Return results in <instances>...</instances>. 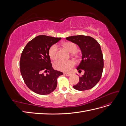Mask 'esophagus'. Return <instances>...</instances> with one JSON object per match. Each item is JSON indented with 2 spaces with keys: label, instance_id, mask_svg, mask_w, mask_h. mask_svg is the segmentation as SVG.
Wrapping results in <instances>:
<instances>
[{
  "label": "esophagus",
  "instance_id": "1",
  "mask_svg": "<svg viewBox=\"0 0 126 126\" xmlns=\"http://www.w3.org/2000/svg\"><path fill=\"white\" fill-rule=\"evenodd\" d=\"M64 75H65V76H71V74H70V73H67V72H66V73H64Z\"/></svg>",
  "mask_w": 126,
  "mask_h": 126
}]
</instances>
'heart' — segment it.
Listing matches in <instances>:
<instances>
[{"label":"heart","instance_id":"heart-1","mask_svg":"<svg viewBox=\"0 0 126 126\" xmlns=\"http://www.w3.org/2000/svg\"><path fill=\"white\" fill-rule=\"evenodd\" d=\"M63 46L71 53L72 56H77V52H76L78 50V47L75 43L69 41L64 42L63 44ZM58 46L56 44L52 45L49 48L48 54L51 59L56 60L58 59ZM74 62L71 60L68 61L59 60L54 63V67L55 69L58 70L67 72L69 71L71 69V68L74 67Z\"/></svg>","mask_w":126,"mask_h":126}]
</instances>
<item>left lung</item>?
Instances as JSON below:
<instances>
[{
	"mask_svg": "<svg viewBox=\"0 0 126 126\" xmlns=\"http://www.w3.org/2000/svg\"><path fill=\"white\" fill-rule=\"evenodd\" d=\"M67 40L77 44L82 53L81 62L77 68L78 71L84 70L79 81L73 86L77 90L92 88L100 80L104 68V58L98 42L90 36L78 35L66 38Z\"/></svg>",
	"mask_w": 126,
	"mask_h": 126,
	"instance_id": "left-lung-1",
	"label": "left lung"
}]
</instances>
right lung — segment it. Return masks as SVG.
I'll use <instances>...</instances> for the list:
<instances>
[{
	"instance_id": "right-lung-1",
	"label": "right lung",
	"mask_w": 126,
	"mask_h": 126,
	"mask_svg": "<svg viewBox=\"0 0 126 126\" xmlns=\"http://www.w3.org/2000/svg\"><path fill=\"white\" fill-rule=\"evenodd\" d=\"M62 38L40 35L34 38L26 45L20 60V69L25 83L34 93L48 94L55 90L57 79L62 72L52 67L48 50L51 46ZM48 72L44 75L43 72Z\"/></svg>"
}]
</instances>
